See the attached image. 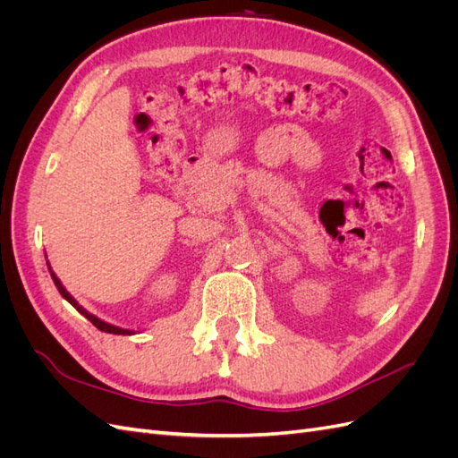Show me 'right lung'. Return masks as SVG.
Wrapping results in <instances>:
<instances>
[{
    "instance_id": "add662e5",
    "label": "right lung",
    "mask_w": 458,
    "mask_h": 458,
    "mask_svg": "<svg viewBox=\"0 0 458 458\" xmlns=\"http://www.w3.org/2000/svg\"><path fill=\"white\" fill-rule=\"evenodd\" d=\"M49 273H51V279H53V283H55V286H57V290H59V293H61V296L68 301V303H71V306L72 308H76L78 310V313H81V315H84L86 318H88V321H91L97 328H99V330H103V332H108V335H133V332L131 330H128V328H120V327H114V325H108V323H105V321H101V318L99 317H95V315H91L89 311H86L84 308H81L80 306V303L71 296V294H68L66 293V288L63 286V283L57 279V275H55L53 271H51V266H49Z\"/></svg>"
}]
</instances>
